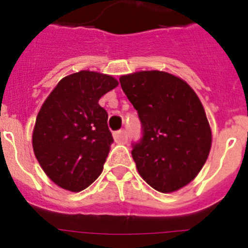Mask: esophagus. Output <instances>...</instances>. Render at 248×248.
I'll return each instance as SVG.
<instances>
[{"instance_id": "1", "label": "esophagus", "mask_w": 248, "mask_h": 248, "mask_svg": "<svg viewBox=\"0 0 248 248\" xmlns=\"http://www.w3.org/2000/svg\"><path fill=\"white\" fill-rule=\"evenodd\" d=\"M114 140H115L118 144L126 143V140H128V134H126V131L125 130L115 131V133H114Z\"/></svg>"}]
</instances>
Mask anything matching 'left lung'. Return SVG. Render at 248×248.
Masks as SVG:
<instances>
[{
    "mask_svg": "<svg viewBox=\"0 0 248 248\" xmlns=\"http://www.w3.org/2000/svg\"><path fill=\"white\" fill-rule=\"evenodd\" d=\"M138 111L143 138L131 155L140 176L160 192L181 189L194 180L211 149V129L200 99L185 80L160 71L119 78Z\"/></svg>",
    "mask_w": 248,
    "mask_h": 248,
    "instance_id": "8db88e82",
    "label": "left lung"
}]
</instances>
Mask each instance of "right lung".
Instances as JSON below:
<instances>
[{
	"mask_svg": "<svg viewBox=\"0 0 248 248\" xmlns=\"http://www.w3.org/2000/svg\"><path fill=\"white\" fill-rule=\"evenodd\" d=\"M117 85L108 74L80 71L59 80L43 103L32 145L43 171L62 189L82 191L102 174L114 140L98 102Z\"/></svg>",
	"mask_w": 248,
	"mask_h": 248,
	"instance_id": "right-lung-1",
	"label": "right lung"
}]
</instances>
